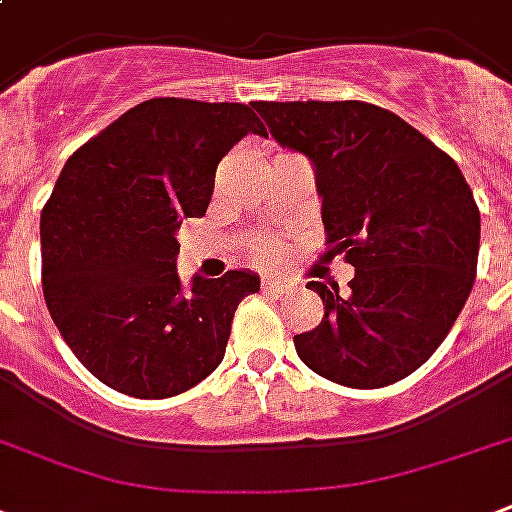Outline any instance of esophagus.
Listing matches in <instances>:
<instances>
[{
    "label": "esophagus",
    "instance_id": "1",
    "mask_svg": "<svg viewBox=\"0 0 512 512\" xmlns=\"http://www.w3.org/2000/svg\"><path fill=\"white\" fill-rule=\"evenodd\" d=\"M263 289H268V292H284V289H287V281H281V279H265V281H263Z\"/></svg>",
    "mask_w": 512,
    "mask_h": 512
}]
</instances>
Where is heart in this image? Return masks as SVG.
Wrapping results in <instances>:
<instances>
[{"instance_id":"1","label":"heart","mask_w":512,"mask_h":512,"mask_svg":"<svg viewBox=\"0 0 512 512\" xmlns=\"http://www.w3.org/2000/svg\"><path fill=\"white\" fill-rule=\"evenodd\" d=\"M252 249H255V255L260 257V260H273V257H276V252H279V247H276L271 239H260Z\"/></svg>"}]
</instances>
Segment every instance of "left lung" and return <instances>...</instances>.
Returning a JSON list of instances; mask_svg holds the SVG:
<instances>
[{"mask_svg":"<svg viewBox=\"0 0 512 512\" xmlns=\"http://www.w3.org/2000/svg\"><path fill=\"white\" fill-rule=\"evenodd\" d=\"M281 148L308 156L327 244L345 252L348 289L324 300L297 356L348 388H385L420 369L449 335L478 265L481 215L452 156L401 116L361 100L255 103Z\"/></svg>","mask_w":512,"mask_h":512,"instance_id":"obj_1","label":"left lung"}]
</instances>
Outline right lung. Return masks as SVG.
Masks as SVG:
<instances>
[{"label":"right lung","mask_w":512,"mask_h":512,"mask_svg":"<svg viewBox=\"0 0 512 512\" xmlns=\"http://www.w3.org/2000/svg\"><path fill=\"white\" fill-rule=\"evenodd\" d=\"M268 135L244 103L154 98L66 162L42 209V289L74 356L108 388L170 398L225 356L233 313L260 276H177V228L204 217L220 159Z\"/></svg>","instance_id":"right-lung-1"}]
</instances>
